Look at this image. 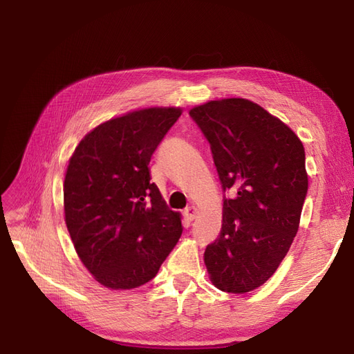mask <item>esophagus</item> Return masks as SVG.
Masks as SVG:
<instances>
[{
	"instance_id": "obj_1",
	"label": "esophagus",
	"mask_w": 354,
	"mask_h": 354,
	"mask_svg": "<svg viewBox=\"0 0 354 354\" xmlns=\"http://www.w3.org/2000/svg\"><path fill=\"white\" fill-rule=\"evenodd\" d=\"M196 214H198V209H196L195 207H187V208L185 209V217H186L189 221H194L195 217H196Z\"/></svg>"
}]
</instances>
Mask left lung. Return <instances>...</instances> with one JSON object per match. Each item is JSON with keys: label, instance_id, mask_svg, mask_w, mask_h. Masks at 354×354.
<instances>
[{"label": "left lung", "instance_id": "left-lung-1", "mask_svg": "<svg viewBox=\"0 0 354 354\" xmlns=\"http://www.w3.org/2000/svg\"><path fill=\"white\" fill-rule=\"evenodd\" d=\"M209 143L224 194L218 238L205 250L212 283L243 294L263 285L289 251L308 180L295 133L245 99L212 100L189 112Z\"/></svg>", "mask_w": 354, "mask_h": 354}]
</instances>
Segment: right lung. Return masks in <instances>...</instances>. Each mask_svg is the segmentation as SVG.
Segmentation results:
<instances>
[{"label":"right lung","instance_id":"obj_1","mask_svg":"<svg viewBox=\"0 0 354 354\" xmlns=\"http://www.w3.org/2000/svg\"><path fill=\"white\" fill-rule=\"evenodd\" d=\"M180 115L151 108L115 118L85 136L69 160L63 198L71 239L95 281L111 289L152 281L183 232L149 169Z\"/></svg>","mask_w":354,"mask_h":354}]
</instances>
